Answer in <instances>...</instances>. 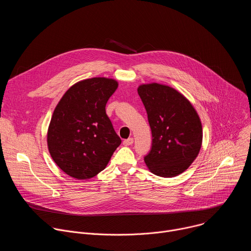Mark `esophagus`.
I'll return each instance as SVG.
<instances>
[{
	"label": "esophagus",
	"mask_w": 251,
	"mask_h": 251,
	"mask_svg": "<svg viewBox=\"0 0 251 251\" xmlns=\"http://www.w3.org/2000/svg\"><path fill=\"white\" fill-rule=\"evenodd\" d=\"M133 142H134V139H133V138H128V139H126V140L123 141V145H125V146H130V145L133 144Z\"/></svg>",
	"instance_id": "34e87169"
}]
</instances>
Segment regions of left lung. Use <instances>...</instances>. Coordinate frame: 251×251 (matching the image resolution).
<instances>
[{
	"label": "left lung",
	"instance_id": "left-lung-1",
	"mask_svg": "<svg viewBox=\"0 0 251 251\" xmlns=\"http://www.w3.org/2000/svg\"><path fill=\"white\" fill-rule=\"evenodd\" d=\"M138 94L152 131V148L144 161L156 176L185 172L198 157L202 142L201 119L191 102L176 89L159 83L142 84Z\"/></svg>",
	"mask_w": 251,
	"mask_h": 251
}]
</instances>
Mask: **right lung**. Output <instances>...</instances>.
<instances>
[{"mask_svg":"<svg viewBox=\"0 0 251 251\" xmlns=\"http://www.w3.org/2000/svg\"><path fill=\"white\" fill-rule=\"evenodd\" d=\"M118 87L111 78L93 77L71 86L53 111L48 146L54 163L77 180L103 171L121 139L106 114L105 106Z\"/></svg>","mask_w":251,"mask_h":251,"instance_id":"add662e5","label":"right lung"}]
</instances>
